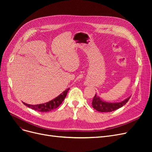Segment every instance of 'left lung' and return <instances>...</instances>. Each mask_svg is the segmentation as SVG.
I'll list each match as a JSON object with an SVG mask.
<instances>
[{"label":"left lung","instance_id":"obj_1","mask_svg":"<svg viewBox=\"0 0 152 152\" xmlns=\"http://www.w3.org/2000/svg\"><path fill=\"white\" fill-rule=\"evenodd\" d=\"M130 97L127 98L126 99L124 100L123 102L119 103H108L104 102L98 96L95 94L94 97L92 102V106L94 109L96 110L98 112H111L114 110H116L121 107L125 105L129 99H130Z\"/></svg>","mask_w":152,"mask_h":152}]
</instances>
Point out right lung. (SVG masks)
<instances>
[{
  "label": "right lung",
  "mask_w": 152,
  "mask_h": 152,
  "mask_svg": "<svg viewBox=\"0 0 152 152\" xmlns=\"http://www.w3.org/2000/svg\"><path fill=\"white\" fill-rule=\"evenodd\" d=\"M69 89H70V88H68L65 91H63L60 95H59L58 97H56V98H54L51 101H50V102L48 103L39 104H35V105L26 104L25 103H23V104L26 105V107H28L34 110H36V111H39L41 112H50V110L57 108L62 103L63 100L65 99L66 97Z\"/></svg>",
  "instance_id": "obj_1"
}]
</instances>
